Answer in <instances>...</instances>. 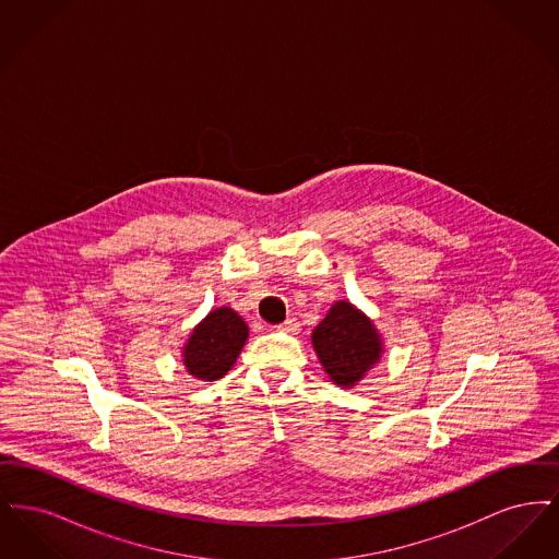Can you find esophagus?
I'll return each instance as SVG.
<instances>
[{"instance_id":"obj_1","label":"esophagus","mask_w":559,"mask_h":559,"mask_svg":"<svg viewBox=\"0 0 559 559\" xmlns=\"http://www.w3.org/2000/svg\"><path fill=\"white\" fill-rule=\"evenodd\" d=\"M276 329H278V331H285V333H289V335H297V333L301 331V324H299V320L297 319H287L283 324H278Z\"/></svg>"}]
</instances>
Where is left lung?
I'll list each match as a JSON object with an SVG mask.
<instances>
[{"label":"left lung","instance_id":"left-lung-1","mask_svg":"<svg viewBox=\"0 0 559 559\" xmlns=\"http://www.w3.org/2000/svg\"><path fill=\"white\" fill-rule=\"evenodd\" d=\"M312 347L329 379L344 390L358 385L385 352L374 322L346 299L335 301L317 324Z\"/></svg>","mask_w":559,"mask_h":559}]
</instances>
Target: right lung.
Wrapping results in <instances>:
<instances>
[{"label":"right lung","mask_w":559,"mask_h":559,"mask_svg":"<svg viewBox=\"0 0 559 559\" xmlns=\"http://www.w3.org/2000/svg\"><path fill=\"white\" fill-rule=\"evenodd\" d=\"M247 340L249 326L239 312L228 306L213 308L190 331L182 346V365L194 379L215 381L235 367Z\"/></svg>","instance_id":"add662e5"}]
</instances>
